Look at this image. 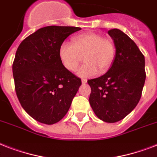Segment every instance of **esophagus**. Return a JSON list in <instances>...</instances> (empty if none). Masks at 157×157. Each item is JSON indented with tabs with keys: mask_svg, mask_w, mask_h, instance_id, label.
<instances>
[{
	"mask_svg": "<svg viewBox=\"0 0 157 157\" xmlns=\"http://www.w3.org/2000/svg\"><path fill=\"white\" fill-rule=\"evenodd\" d=\"M81 82H82V84L87 83V80H86V79H82V80H81Z\"/></svg>",
	"mask_w": 157,
	"mask_h": 157,
	"instance_id": "1",
	"label": "esophagus"
}]
</instances>
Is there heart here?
I'll use <instances>...</instances> for the list:
<instances>
[{
    "label": "heart",
    "mask_w": 157,
    "mask_h": 157,
    "mask_svg": "<svg viewBox=\"0 0 157 157\" xmlns=\"http://www.w3.org/2000/svg\"><path fill=\"white\" fill-rule=\"evenodd\" d=\"M115 45L112 40L103 38L100 34L87 33L72 38V44L63 42L59 46V56L63 66L74 71L82 60L86 63L78 69L81 77L95 76L98 71L104 73L112 66L115 58Z\"/></svg>",
    "instance_id": "b5f03b06"
}]
</instances>
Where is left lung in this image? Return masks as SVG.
Here are the masks:
<instances>
[{"instance_id": "left-lung-1", "label": "left lung", "mask_w": 157, "mask_h": 157, "mask_svg": "<svg viewBox=\"0 0 157 157\" xmlns=\"http://www.w3.org/2000/svg\"><path fill=\"white\" fill-rule=\"evenodd\" d=\"M107 33L116 48L114 61L103 76L88 81L91 88L89 100L99 119L115 123L129 114L140 100L146 79L145 59L122 31L115 28Z\"/></svg>"}]
</instances>
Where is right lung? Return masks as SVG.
Listing matches in <instances>:
<instances>
[{
    "label": "right lung",
    "mask_w": 157,
    "mask_h": 157,
    "mask_svg": "<svg viewBox=\"0 0 157 157\" xmlns=\"http://www.w3.org/2000/svg\"><path fill=\"white\" fill-rule=\"evenodd\" d=\"M76 27L48 26L24 39L16 51L13 76L21 106L36 121L59 122L68 112L81 80L67 70L59 56V46Z\"/></svg>",
    "instance_id": "add662e5"
}]
</instances>
